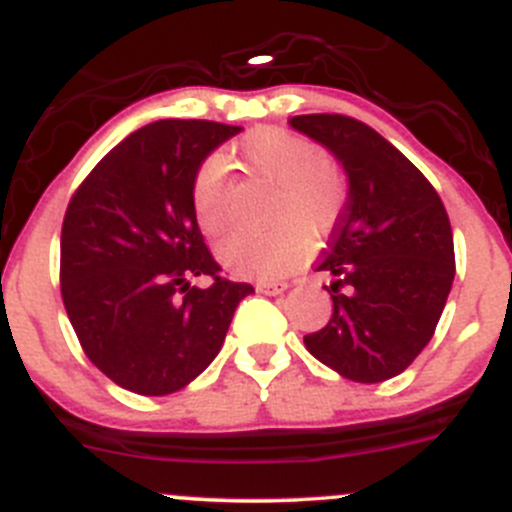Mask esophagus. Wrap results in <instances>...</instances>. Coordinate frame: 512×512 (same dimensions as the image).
Listing matches in <instances>:
<instances>
[{"label": "esophagus", "instance_id": "esophagus-1", "mask_svg": "<svg viewBox=\"0 0 512 512\" xmlns=\"http://www.w3.org/2000/svg\"><path fill=\"white\" fill-rule=\"evenodd\" d=\"M285 290V282H257V292H262V295H282Z\"/></svg>", "mask_w": 512, "mask_h": 512}]
</instances>
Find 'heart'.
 I'll return each mask as SVG.
<instances>
[{
	"label": "heart",
	"mask_w": 512,
	"mask_h": 512,
	"mask_svg": "<svg viewBox=\"0 0 512 512\" xmlns=\"http://www.w3.org/2000/svg\"><path fill=\"white\" fill-rule=\"evenodd\" d=\"M245 167L270 182L265 232H237L220 245L222 265L247 277L290 275L307 252L310 237L320 240L335 230L347 202V182L340 167L317 145L280 127H257L240 142ZM190 202L200 230L220 237L230 227V172L222 155H210L195 170Z\"/></svg>",
	"instance_id": "1"
}]
</instances>
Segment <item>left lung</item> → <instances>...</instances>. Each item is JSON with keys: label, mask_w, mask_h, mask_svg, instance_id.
<instances>
[{"label": "left lung", "mask_w": 512, "mask_h": 512, "mask_svg": "<svg viewBox=\"0 0 512 512\" xmlns=\"http://www.w3.org/2000/svg\"><path fill=\"white\" fill-rule=\"evenodd\" d=\"M290 124L337 157L350 192L317 270L332 275V317L305 347L355 382L400 375L438 327L455 277L448 212L423 172L345 114Z\"/></svg>", "instance_id": "8db88e82"}]
</instances>
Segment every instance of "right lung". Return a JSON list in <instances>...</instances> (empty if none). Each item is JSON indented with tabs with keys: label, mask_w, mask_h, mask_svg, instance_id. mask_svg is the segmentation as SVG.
<instances>
[{
	"label": "right lung",
	"mask_w": 512,
	"mask_h": 512,
	"mask_svg": "<svg viewBox=\"0 0 512 512\" xmlns=\"http://www.w3.org/2000/svg\"><path fill=\"white\" fill-rule=\"evenodd\" d=\"M242 127L160 119L97 162L69 200L59 282L84 355L119 388L170 395L217 357L252 285L220 277L190 202L200 162ZM190 276H210L207 288Z\"/></svg>",
	"instance_id": "add662e5"
}]
</instances>
